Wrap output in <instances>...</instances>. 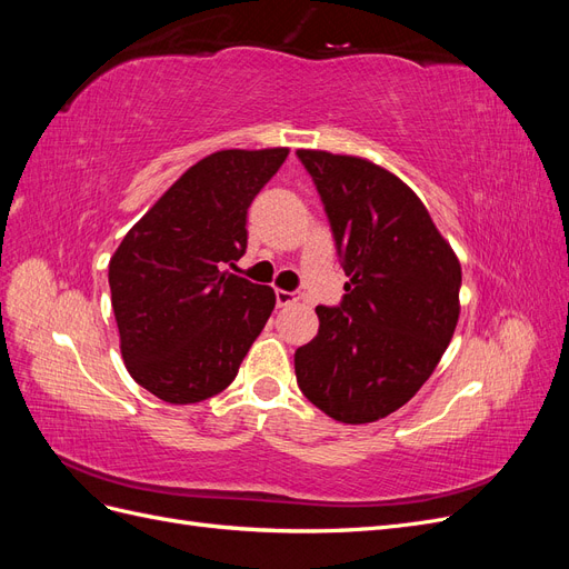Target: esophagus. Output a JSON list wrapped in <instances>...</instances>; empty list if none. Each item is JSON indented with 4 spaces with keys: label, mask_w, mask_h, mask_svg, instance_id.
<instances>
[{
    "label": "esophagus",
    "mask_w": 569,
    "mask_h": 569,
    "mask_svg": "<svg viewBox=\"0 0 569 569\" xmlns=\"http://www.w3.org/2000/svg\"><path fill=\"white\" fill-rule=\"evenodd\" d=\"M274 299H278V306H280V308H284V306L297 303L301 297L297 295V291H284V289H278V291H274Z\"/></svg>",
    "instance_id": "1"
}]
</instances>
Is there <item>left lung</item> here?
I'll return each mask as SVG.
<instances>
[{
	"label": "left lung",
	"mask_w": 569,
	"mask_h": 569,
	"mask_svg": "<svg viewBox=\"0 0 569 569\" xmlns=\"http://www.w3.org/2000/svg\"><path fill=\"white\" fill-rule=\"evenodd\" d=\"M330 218L349 282L318 306V335L295 353L297 382L325 416L366 425L408 403L449 347L460 261L420 197L368 159L299 149Z\"/></svg>",
	"instance_id": "1"
}]
</instances>
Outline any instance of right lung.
<instances>
[{"label": "right lung", "instance_id": "obj_1", "mask_svg": "<svg viewBox=\"0 0 569 569\" xmlns=\"http://www.w3.org/2000/svg\"><path fill=\"white\" fill-rule=\"evenodd\" d=\"M289 149H222L197 161L134 222L109 263L120 353L166 403L220 393L261 335L274 291L226 266L247 249V209Z\"/></svg>", "mask_w": 569, "mask_h": 569}]
</instances>
